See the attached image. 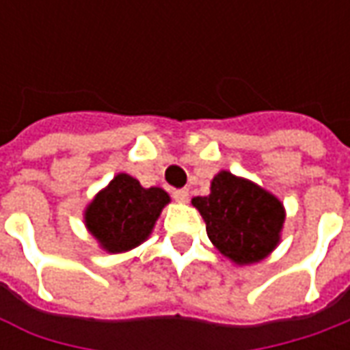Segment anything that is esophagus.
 Segmentation results:
<instances>
[{"mask_svg": "<svg viewBox=\"0 0 350 350\" xmlns=\"http://www.w3.org/2000/svg\"><path fill=\"white\" fill-rule=\"evenodd\" d=\"M172 197H174V200H178V202H187V198H189V191L176 189L174 193H172Z\"/></svg>", "mask_w": 350, "mask_h": 350, "instance_id": "esophagus-1", "label": "esophagus"}]
</instances>
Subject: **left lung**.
<instances>
[{"label": "left lung", "instance_id": "left-lung-1", "mask_svg": "<svg viewBox=\"0 0 350 350\" xmlns=\"http://www.w3.org/2000/svg\"><path fill=\"white\" fill-rule=\"evenodd\" d=\"M208 238L236 264L262 260L279 242L283 204L255 183L223 170L212 180L208 197L193 198Z\"/></svg>", "mask_w": 350, "mask_h": 350}]
</instances>
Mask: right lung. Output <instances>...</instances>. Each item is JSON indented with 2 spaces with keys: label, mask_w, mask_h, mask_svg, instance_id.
<instances>
[{
  "label": "right lung",
  "mask_w": 350,
  "mask_h": 350,
  "mask_svg": "<svg viewBox=\"0 0 350 350\" xmlns=\"http://www.w3.org/2000/svg\"><path fill=\"white\" fill-rule=\"evenodd\" d=\"M168 195L159 187L144 189L138 180L118 174L86 210V225L110 253H123L152 232Z\"/></svg>",
  "instance_id": "add662e5"
}]
</instances>
